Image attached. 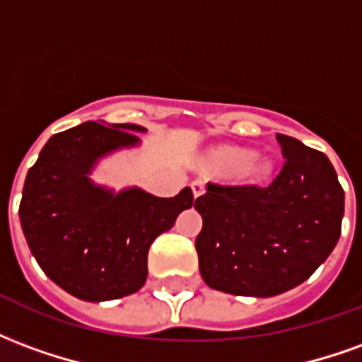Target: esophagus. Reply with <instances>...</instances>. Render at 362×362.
<instances>
[{
    "mask_svg": "<svg viewBox=\"0 0 362 362\" xmlns=\"http://www.w3.org/2000/svg\"><path fill=\"white\" fill-rule=\"evenodd\" d=\"M204 189H205V182L202 180L192 182V194H194V197L202 196V194H204Z\"/></svg>",
    "mask_w": 362,
    "mask_h": 362,
    "instance_id": "1",
    "label": "esophagus"
}]
</instances>
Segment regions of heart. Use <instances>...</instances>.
Listing matches in <instances>:
<instances>
[{"instance_id":"b5f03b06","label":"heart","mask_w":362,"mask_h":362,"mask_svg":"<svg viewBox=\"0 0 362 362\" xmlns=\"http://www.w3.org/2000/svg\"><path fill=\"white\" fill-rule=\"evenodd\" d=\"M205 166L217 173H230L236 180L266 182L273 174L275 163L272 157L256 155L243 147H219L205 158Z\"/></svg>"}]
</instances>
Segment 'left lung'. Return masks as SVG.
<instances>
[{"label": "left lung", "mask_w": 362, "mask_h": 362, "mask_svg": "<svg viewBox=\"0 0 362 362\" xmlns=\"http://www.w3.org/2000/svg\"><path fill=\"white\" fill-rule=\"evenodd\" d=\"M285 157L267 186L207 184L194 207L199 273L215 291L267 298L298 287L341 235L345 194L329 158L277 134Z\"/></svg>", "instance_id": "1"}]
</instances>
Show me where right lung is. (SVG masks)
I'll use <instances>...</instances> for the list:
<instances>
[{
	"label": "right lung",
	"mask_w": 362,
	"mask_h": 362,
	"mask_svg": "<svg viewBox=\"0 0 362 362\" xmlns=\"http://www.w3.org/2000/svg\"><path fill=\"white\" fill-rule=\"evenodd\" d=\"M137 124L85 122L52 135L28 170L19 217L33 256L58 287L89 303L139 291L147 254L160 233L194 204L192 189L157 197L129 186L96 184L103 158L141 145Z\"/></svg>",
	"instance_id": "add662e5"
}]
</instances>
